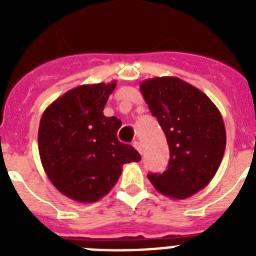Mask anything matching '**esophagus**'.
I'll list each match as a JSON object with an SVG mask.
<instances>
[{"label": "esophagus", "instance_id": "esophagus-1", "mask_svg": "<svg viewBox=\"0 0 256 256\" xmlns=\"http://www.w3.org/2000/svg\"><path fill=\"white\" fill-rule=\"evenodd\" d=\"M132 146L136 148V152H140V154H142V144H140V140H136V142L132 144Z\"/></svg>", "mask_w": 256, "mask_h": 256}]
</instances>
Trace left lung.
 Listing matches in <instances>:
<instances>
[{
    "label": "left lung",
    "mask_w": 256,
    "mask_h": 256,
    "mask_svg": "<svg viewBox=\"0 0 256 256\" xmlns=\"http://www.w3.org/2000/svg\"><path fill=\"white\" fill-rule=\"evenodd\" d=\"M140 88L170 148L168 170L148 179L168 198H188L204 188L220 166L226 148L222 116L204 92L180 78H150Z\"/></svg>",
    "instance_id": "1"
}]
</instances>
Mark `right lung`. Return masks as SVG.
I'll return each mask as SVG.
<instances>
[{
  "mask_svg": "<svg viewBox=\"0 0 256 256\" xmlns=\"http://www.w3.org/2000/svg\"><path fill=\"white\" fill-rule=\"evenodd\" d=\"M116 86H77L50 104L40 120L44 170L60 192L77 202H98L116 186L124 164L140 160L136 148L116 138L120 120L104 116Z\"/></svg>",
  "mask_w": 256,
  "mask_h": 256,
  "instance_id": "obj_1",
  "label": "right lung"
}]
</instances>
